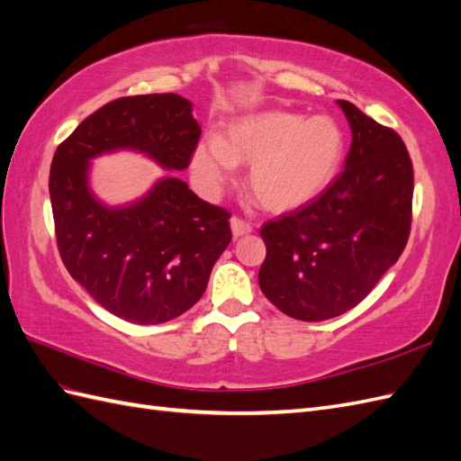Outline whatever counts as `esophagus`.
I'll return each mask as SVG.
<instances>
[{
  "label": "esophagus",
  "instance_id": "obj_1",
  "mask_svg": "<svg viewBox=\"0 0 461 461\" xmlns=\"http://www.w3.org/2000/svg\"><path fill=\"white\" fill-rule=\"evenodd\" d=\"M231 233H233V238H241V235H247V233H251L253 231V226L249 221H245V220H241V218H231Z\"/></svg>",
  "mask_w": 461,
  "mask_h": 461
}]
</instances>
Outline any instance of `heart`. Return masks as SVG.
I'll return each instance as SVG.
<instances>
[{"label":"heart","instance_id":"heart-1","mask_svg":"<svg viewBox=\"0 0 461 461\" xmlns=\"http://www.w3.org/2000/svg\"><path fill=\"white\" fill-rule=\"evenodd\" d=\"M345 151V130L333 116L265 111L238 118L226 138L200 141L191 169L204 191L216 193L238 163L251 165L255 198L268 210L288 212L308 204L333 183Z\"/></svg>","mask_w":461,"mask_h":461}]
</instances>
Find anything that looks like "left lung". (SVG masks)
Here are the masks:
<instances>
[{
  "label": "left lung",
  "instance_id": "left-lung-1",
  "mask_svg": "<svg viewBox=\"0 0 461 461\" xmlns=\"http://www.w3.org/2000/svg\"><path fill=\"white\" fill-rule=\"evenodd\" d=\"M345 171L308 204L268 220L258 286L294 320L323 321L358 305L397 263L411 231L412 163L403 140L348 101Z\"/></svg>",
  "mask_w": 461,
  "mask_h": 461
}]
</instances>
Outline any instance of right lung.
Here are the masks:
<instances>
[{"instance_id": "obj_1", "label": "right lung", "mask_w": 461, "mask_h": 461, "mask_svg": "<svg viewBox=\"0 0 461 461\" xmlns=\"http://www.w3.org/2000/svg\"><path fill=\"white\" fill-rule=\"evenodd\" d=\"M198 138L193 103L153 93L107 103L54 153L49 188L58 251L89 296L130 323H165L203 298L212 267L231 241L230 212L204 203L173 175L136 203L111 208L91 191L89 161L134 149L163 169L183 171Z\"/></svg>"}]
</instances>
